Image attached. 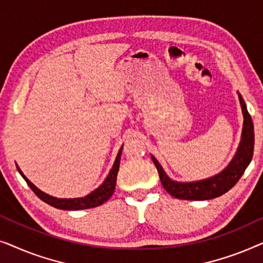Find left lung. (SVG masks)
I'll return each mask as SVG.
<instances>
[{"instance_id":"left-lung-1","label":"left lung","mask_w":263,"mask_h":263,"mask_svg":"<svg viewBox=\"0 0 263 263\" xmlns=\"http://www.w3.org/2000/svg\"><path fill=\"white\" fill-rule=\"evenodd\" d=\"M238 98L244 117L240 142L235 157L232 158L228 166L221 172H219L218 175L196 182H176L168 177L164 168L161 167L159 161L153 156H151L154 165H156L158 174H159L161 184L170 195L177 197L179 200H211L229 192L242 177L248 165L253 159L255 135L253 120H251V116L247 110L246 103H244L239 93Z\"/></svg>"}]
</instances>
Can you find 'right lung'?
<instances>
[{"instance_id": "right-lung-1", "label": "right lung", "mask_w": 263, "mask_h": 263, "mask_svg": "<svg viewBox=\"0 0 263 263\" xmlns=\"http://www.w3.org/2000/svg\"><path fill=\"white\" fill-rule=\"evenodd\" d=\"M122 149H123V146L121 147L120 151H118V154L116 157V160H115V163L112 165V168L110 170L109 175H107L105 181L103 182V184L98 186L96 190H93V192L91 194H88V195H86L84 197H77V199H57V197H53L51 195H49V194L42 192V190H39L33 183L28 181V178L23 174V171L20 170V167L17 166V165H16V168L17 171L20 172V175L23 176V178L26 181L28 186L33 190L35 195H37L41 200L44 201V202L50 204V206L59 208V210H67V211L87 210V208L100 206V204L106 202V201L112 196L115 186H116L118 168H120Z\"/></svg>"}]
</instances>
